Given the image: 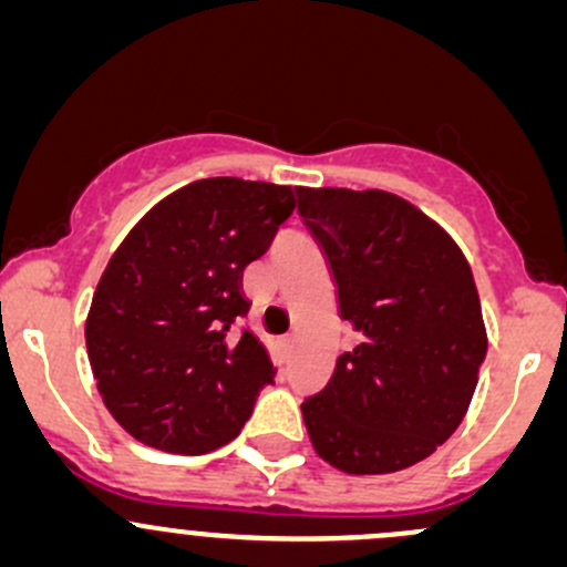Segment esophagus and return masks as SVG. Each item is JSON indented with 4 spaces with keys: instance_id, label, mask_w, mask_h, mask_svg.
<instances>
[{
    "instance_id": "obj_1",
    "label": "esophagus",
    "mask_w": 567,
    "mask_h": 567,
    "mask_svg": "<svg viewBox=\"0 0 567 567\" xmlns=\"http://www.w3.org/2000/svg\"><path fill=\"white\" fill-rule=\"evenodd\" d=\"M293 344H296V333L285 336V347H288V350H290V347H293Z\"/></svg>"
}]
</instances>
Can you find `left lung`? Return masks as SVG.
Masks as SVG:
<instances>
[{
    "label": "left lung",
    "instance_id": "1",
    "mask_svg": "<svg viewBox=\"0 0 567 567\" xmlns=\"http://www.w3.org/2000/svg\"><path fill=\"white\" fill-rule=\"evenodd\" d=\"M358 344L301 412L317 455L344 474L425 460L463 422L487 358L468 260L427 215L384 190L298 188Z\"/></svg>",
    "mask_w": 567,
    "mask_h": 567
}]
</instances>
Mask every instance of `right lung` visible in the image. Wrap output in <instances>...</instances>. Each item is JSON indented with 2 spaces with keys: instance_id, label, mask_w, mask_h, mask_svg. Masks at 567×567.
I'll return each mask as SVG.
<instances>
[{
  "instance_id": "obj_1",
  "label": "right lung",
  "mask_w": 567,
  "mask_h": 567,
  "mask_svg": "<svg viewBox=\"0 0 567 567\" xmlns=\"http://www.w3.org/2000/svg\"><path fill=\"white\" fill-rule=\"evenodd\" d=\"M288 185L209 177L142 217L93 293L85 347L110 414L142 444L204 455L236 439L274 382L241 277L293 215Z\"/></svg>"
}]
</instances>
